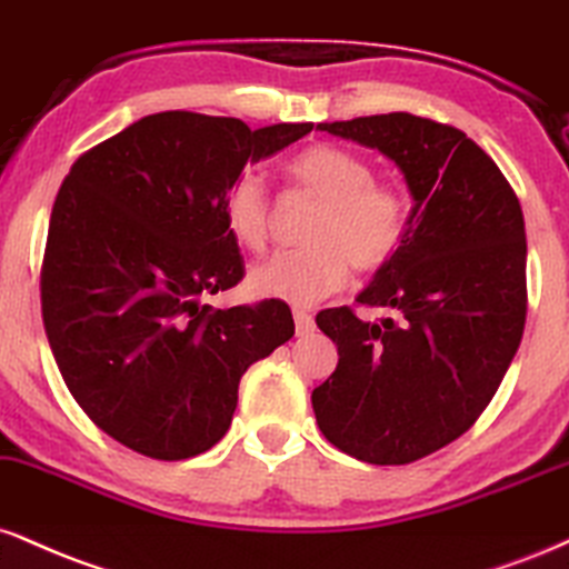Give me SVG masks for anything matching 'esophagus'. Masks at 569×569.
<instances>
[{"instance_id": "obj_1", "label": "esophagus", "mask_w": 569, "mask_h": 569, "mask_svg": "<svg viewBox=\"0 0 569 569\" xmlns=\"http://www.w3.org/2000/svg\"><path fill=\"white\" fill-rule=\"evenodd\" d=\"M293 323H297L299 337H305V333H310L315 328V318L307 310H293Z\"/></svg>"}]
</instances>
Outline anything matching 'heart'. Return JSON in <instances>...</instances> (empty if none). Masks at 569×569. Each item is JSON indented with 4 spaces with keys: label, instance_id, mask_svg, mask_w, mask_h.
Returning a JSON list of instances; mask_svg holds the SVG:
<instances>
[{
    "label": "heart",
    "instance_id": "1",
    "mask_svg": "<svg viewBox=\"0 0 569 569\" xmlns=\"http://www.w3.org/2000/svg\"><path fill=\"white\" fill-rule=\"evenodd\" d=\"M299 190L318 198L305 249L280 251L249 272V291L297 307L339 291L358 272H379L406 246L413 203L400 184L376 180L373 163L328 142H315L286 161ZM230 238L249 251H264L272 236V198L251 169L236 174L222 196Z\"/></svg>",
    "mask_w": 569,
    "mask_h": 569
}]
</instances>
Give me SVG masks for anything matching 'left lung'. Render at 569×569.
Returning <instances> with one entry per match:
<instances>
[{"label": "left lung", "mask_w": 569, "mask_h": 569, "mask_svg": "<svg viewBox=\"0 0 569 569\" xmlns=\"http://www.w3.org/2000/svg\"><path fill=\"white\" fill-rule=\"evenodd\" d=\"M389 156L416 198L410 236L358 305L318 312L339 362L312 392L315 419L341 453L379 467L453 442L501 387L527 318L519 198L461 129L410 113L318 124Z\"/></svg>", "instance_id": "8db88e82"}]
</instances>
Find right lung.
<instances>
[{
    "mask_svg": "<svg viewBox=\"0 0 569 569\" xmlns=\"http://www.w3.org/2000/svg\"><path fill=\"white\" fill-rule=\"evenodd\" d=\"M307 132L163 111L73 161L47 230L42 318L68 392L116 442L159 461L203 453L251 362L293 337L280 299L217 310L201 297L246 276L228 184Z\"/></svg>",
    "mask_w": 569,
    "mask_h": 569,
    "instance_id": "right-lung-1",
    "label": "right lung"
}]
</instances>
